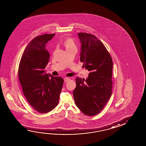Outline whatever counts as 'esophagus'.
<instances>
[{
  "label": "esophagus",
  "instance_id": "esophagus-1",
  "mask_svg": "<svg viewBox=\"0 0 146 146\" xmlns=\"http://www.w3.org/2000/svg\"><path fill=\"white\" fill-rule=\"evenodd\" d=\"M69 78H68V77H66L64 78V82H67V81H68V80H69Z\"/></svg>",
  "mask_w": 146,
  "mask_h": 146
}]
</instances>
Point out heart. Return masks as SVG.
Here are the masks:
<instances>
[{"label":"heart","mask_w":146,"mask_h":146,"mask_svg":"<svg viewBox=\"0 0 146 146\" xmlns=\"http://www.w3.org/2000/svg\"><path fill=\"white\" fill-rule=\"evenodd\" d=\"M64 45L66 47V50L73 48H76L74 42L71 38H68L64 43Z\"/></svg>","instance_id":"b5f03b06"}]
</instances>
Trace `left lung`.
Instances as JSON below:
<instances>
[{
    "label": "left lung",
    "instance_id": "left-lung-1",
    "mask_svg": "<svg viewBox=\"0 0 146 146\" xmlns=\"http://www.w3.org/2000/svg\"><path fill=\"white\" fill-rule=\"evenodd\" d=\"M80 62L90 71L86 79L77 77L73 91L75 104L84 115L94 116L101 112L112 93L113 62L103 43L92 34H78Z\"/></svg>",
    "mask_w": 146,
    "mask_h": 146
}]
</instances>
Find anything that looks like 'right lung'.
I'll return each instance as SVG.
<instances>
[{"mask_svg": "<svg viewBox=\"0 0 146 146\" xmlns=\"http://www.w3.org/2000/svg\"><path fill=\"white\" fill-rule=\"evenodd\" d=\"M55 34L38 36L29 43L20 60L18 76L24 96L34 110L50 112L58 105L64 83L60 77L47 74L50 54L46 44Z\"/></svg>", "mask_w": 146, "mask_h": 146, "instance_id": "right-lung-1", "label": "right lung"}]
</instances>
